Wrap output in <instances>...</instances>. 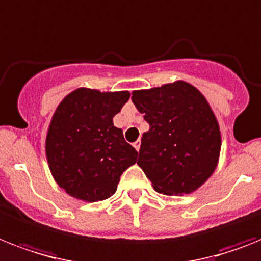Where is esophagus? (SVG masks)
I'll return each mask as SVG.
<instances>
[{
    "mask_svg": "<svg viewBox=\"0 0 261 261\" xmlns=\"http://www.w3.org/2000/svg\"><path fill=\"white\" fill-rule=\"evenodd\" d=\"M133 146L135 147V150H139V147H141V141L138 139L137 142H134V143H133Z\"/></svg>",
    "mask_w": 261,
    "mask_h": 261,
    "instance_id": "34e87169",
    "label": "esophagus"
}]
</instances>
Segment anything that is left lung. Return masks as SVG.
Instances as JSON below:
<instances>
[{"instance_id":"left-lung-1","label":"left lung","mask_w":261,"mask_h":261,"mask_svg":"<svg viewBox=\"0 0 261 261\" xmlns=\"http://www.w3.org/2000/svg\"><path fill=\"white\" fill-rule=\"evenodd\" d=\"M131 99L150 126L137 164L152 188L166 196L196 192L215 173L221 151V131L206 97L175 80L133 91Z\"/></svg>"}]
</instances>
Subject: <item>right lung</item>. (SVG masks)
Instances as JSON below:
<instances>
[{
  "mask_svg": "<svg viewBox=\"0 0 261 261\" xmlns=\"http://www.w3.org/2000/svg\"><path fill=\"white\" fill-rule=\"evenodd\" d=\"M130 99L128 91L100 92L86 87L57 106L45 138L50 174L67 194L86 202L107 200L138 151L114 126V116Z\"/></svg>",
  "mask_w": 261,
  "mask_h": 261,
  "instance_id": "1",
  "label": "right lung"
}]
</instances>
